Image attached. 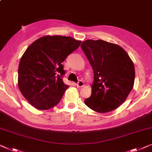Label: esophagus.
<instances>
[{"label":"esophagus","instance_id":"1","mask_svg":"<svg viewBox=\"0 0 152 152\" xmlns=\"http://www.w3.org/2000/svg\"><path fill=\"white\" fill-rule=\"evenodd\" d=\"M76 85H77V86L78 88H81V87H83V86H84V83H83V81L80 80V81H78Z\"/></svg>","mask_w":152,"mask_h":152}]
</instances>
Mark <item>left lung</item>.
<instances>
[{
  "label": "left lung",
  "mask_w": 152,
  "mask_h": 152,
  "mask_svg": "<svg viewBox=\"0 0 152 152\" xmlns=\"http://www.w3.org/2000/svg\"><path fill=\"white\" fill-rule=\"evenodd\" d=\"M81 48L94 72L92 94L85 104L99 113L113 111L124 103L133 88L135 69L126 51L102 39H88Z\"/></svg>",
  "instance_id": "left-lung-1"
}]
</instances>
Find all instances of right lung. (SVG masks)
Returning <instances> with one entry per match:
<instances>
[{
  "label": "right lung",
  "instance_id": "right-lung-1",
  "mask_svg": "<svg viewBox=\"0 0 152 152\" xmlns=\"http://www.w3.org/2000/svg\"><path fill=\"white\" fill-rule=\"evenodd\" d=\"M81 42L69 36H46L28 47L20 61L18 87L33 106L48 110L60 102L69 86L61 63Z\"/></svg>",
  "mask_w": 152,
  "mask_h": 152
}]
</instances>
